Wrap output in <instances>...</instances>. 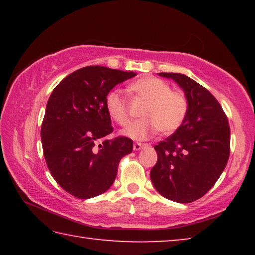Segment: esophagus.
<instances>
[{
    "instance_id": "1",
    "label": "esophagus",
    "mask_w": 255,
    "mask_h": 255,
    "mask_svg": "<svg viewBox=\"0 0 255 255\" xmlns=\"http://www.w3.org/2000/svg\"><path fill=\"white\" fill-rule=\"evenodd\" d=\"M146 146H148L147 144H143V143H135L133 144V149L135 150H140L141 148L146 147Z\"/></svg>"
}]
</instances>
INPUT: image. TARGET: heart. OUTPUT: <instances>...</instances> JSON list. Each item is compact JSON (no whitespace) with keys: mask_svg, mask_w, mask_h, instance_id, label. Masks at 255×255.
<instances>
[{"mask_svg":"<svg viewBox=\"0 0 255 255\" xmlns=\"http://www.w3.org/2000/svg\"><path fill=\"white\" fill-rule=\"evenodd\" d=\"M129 90L145 105L143 118L132 123L124 133L132 139L144 140L157 131L170 135L182 126L189 111V99L183 91L171 90V85L155 76H143L129 85ZM106 108L110 117L120 126L130 122V110L123 94L117 90L108 93Z\"/></svg>","mask_w":255,"mask_h":255,"instance_id":"b5f03b06","label":"heart"}]
</instances>
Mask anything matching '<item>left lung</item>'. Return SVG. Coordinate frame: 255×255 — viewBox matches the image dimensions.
I'll return each instance as SVG.
<instances>
[{
    "mask_svg": "<svg viewBox=\"0 0 255 255\" xmlns=\"http://www.w3.org/2000/svg\"><path fill=\"white\" fill-rule=\"evenodd\" d=\"M159 75L184 90L189 111L182 126L154 146L157 162L150 180L166 199L188 204L205 196L223 173L231 152V128L222 106L204 86L179 73Z\"/></svg>",
    "mask_w": 255,
    "mask_h": 255,
    "instance_id": "obj_1",
    "label": "left lung"
}]
</instances>
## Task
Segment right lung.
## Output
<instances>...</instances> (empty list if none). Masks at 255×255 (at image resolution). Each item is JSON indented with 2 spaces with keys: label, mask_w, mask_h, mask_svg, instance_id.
<instances>
[{
  "label": "right lung",
  "mask_w": 255,
  "mask_h": 255,
  "mask_svg": "<svg viewBox=\"0 0 255 255\" xmlns=\"http://www.w3.org/2000/svg\"><path fill=\"white\" fill-rule=\"evenodd\" d=\"M136 75L105 66H86L67 75L51 92L41 124V144L50 174L79 199L101 195L114 183L120 159L131 153L125 136L114 131L106 108L112 89Z\"/></svg>",
  "instance_id": "obj_1"
}]
</instances>
